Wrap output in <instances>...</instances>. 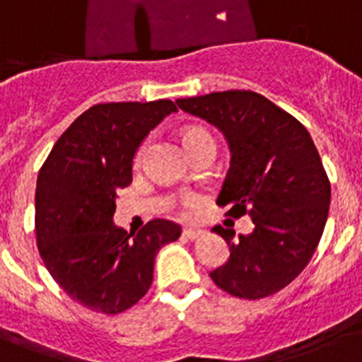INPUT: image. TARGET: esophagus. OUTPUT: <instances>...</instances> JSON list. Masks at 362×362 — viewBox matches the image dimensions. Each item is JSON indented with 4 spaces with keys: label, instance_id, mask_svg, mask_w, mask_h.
Returning a JSON list of instances; mask_svg holds the SVG:
<instances>
[{
    "label": "esophagus",
    "instance_id": "esophagus-1",
    "mask_svg": "<svg viewBox=\"0 0 362 362\" xmlns=\"http://www.w3.org/2000/svg\"><path fill=\"white\" fill-rule=\"evenodd\" d=\"M204 235L203 229H199V227H186L184 231H182V237L187 238V240H195V238H201Z\"/></svg>",
    "mask_w": 362,
    "mask_h": 362
}]
</instances>
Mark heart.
Returning <instances> with one entry per match:
<instances>
[{"mask_svg": "<svg viewBox=\"0 0 362 362\" xmlns=\"http://www.w3.org/2000/svg\"><path fill=\"white\" fill-rule=\"evenodd\" d=\"M184 144H186V148L189 150V153H193V152H197V150H201L203 146H216V141L210 131L203 129V127H189V129L184 131ZM146 148H148V141L142 142L141 148L136 150L135 153L136 163H141L142 161L144 153H146Z\"/></svg>", "mask_w": 362, "mask_h": 362, "instance_id": "1", "label": "heart"}]
</instances>
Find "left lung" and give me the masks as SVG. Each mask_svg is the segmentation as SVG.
Masks as SVG:
<instances>
[{
	"instance_id": "left-lung-1",
	"label": "left lung",
	"mask_w": 362,
	"mask_h": 362,
	"mask_svg": "<svg viewBox=\"0 0 362 362\" xmlns=\"http://www.w3.org/2000/svg\"><path fill=\"white\" fill-rule=\"evenodd\" d=\"M184 112L223 133L231 167L216 203L226 216H252L253 231L214 227L229 244L226 264L210 272L238 298L274 295L304 270L325 229L331 184L312 136L297 118L250 90L176 99Z\"/></svg>"
}]
</instances>
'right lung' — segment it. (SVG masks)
<instances>
[{"instance_id": "add662e5", "label": "right lung", "mask_w": 362, "mask_h": 362, "mask_svg": "<svg viewBox=\"0 0 362 362\" xmlns=\"http://www.w3.org/2000/svg\"><path fill=\"white\" fill-rule=\"evenodd\" d=\"M176 107L101 103L82 112L54 144L37 176L35 235L45 267L82 306L120 314L148 293L159 247L180 226L152 220L133 235L115 226L116 195L133 180V158L150 131Z\"/></svg>"}]
</instances>
